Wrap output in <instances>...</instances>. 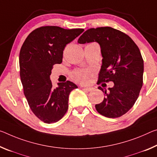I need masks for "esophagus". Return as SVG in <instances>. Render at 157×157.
I'll return each instance as SVG.
<instances>
[{
	"label": "esophagus",
	"instance_id": "1",
	"mask_svg": "<svg viewBox=\"0 0 157 157\" xmlns=\"http://www.w3.org/2000/svg\"><path fill=\"white\" fill-rule=\"evenodd\" d=\"M82 88L86 91H91L92 90H94V88L90 87V86H82Z\"/></svg>",
	"mask_w": 157,
	"mask_h": 157
}]
</instances>
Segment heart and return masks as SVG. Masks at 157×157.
Wrapping results in <instances>:
<instances>
[{
    "label": "heart",
    "instance_id": "obj_1",
    "mask_svg": "<svg viewBox=\"0 0 157 157\" xmlns=\"http://www.w3.org/2000/svg\"><path fill=\"white\" fill-rule=\"evenodd\" d=\"M93 71L89 69H79L72 73V77L75 80L79 83L86 84L89 82L91 77L93 75Z\"/></svg>",
    "mask_w": 157,
    "mask_h": 157
}]
</instances>
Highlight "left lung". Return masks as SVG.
Here are the masks:
<instances>
[{
  "mask_svg": "<svg viewBox=\"0 0 157 157\" xmlns=\"http://www.w3.org/2000/svg\"><path fill=\"white\" fill-rule=\"evenodd\" d=\"M78 42L99 44L103 59L98 83L114 82L108 93L98 86L105 97L95 105L96 110L109 118L122 116L133 106L143 86L144 63L138 47L127 35L108 26L86 30Z\"/></svg>",
  "mask_w": 157,
  "mask_h": 157,
  "instance_id": "8db88e82",
  "label": "left lung"
}]
</instances>
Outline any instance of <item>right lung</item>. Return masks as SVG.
Here are the masks:
<instances>
[{"mask_svg":"<svg viewBox=\"0 0 157 157\" xmlns=\"http://www.w3.org/2000/svg\"><path fill=\"white\" fill-rule=\"evenodd\" d=\"M83 31L43 26L32 31L21 47L19 68L24 95L32 112L44 123H55L63 117L68 108L69 94L78 88L71 81L54 88L49 76L54 64L62 62L66 44Z\"/></svg>","mask_w":157,"mask_h":157,"instance_id":"add662e5","label":"right lung"}]
</instances>
